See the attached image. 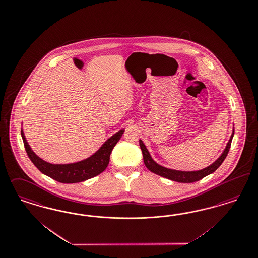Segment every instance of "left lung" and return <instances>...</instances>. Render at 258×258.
Returning a JSON list of instances; mask_svg holds the SVG:
<instances>
[{
  "label": "left lung",
  "mask_w": 258,
  "mask_h": 258,
  "mask_svg": "<svg viewBox=\"0 0 258 258\" xmlns=\"http://www.w3.org/2000/svg\"><path fill=\"white\" fill-rule=\"evenodd\" d=\"M233 135H234V129L232 131L229 143L227 144L224 152L222 153V155L216 160V162H213L212 164H210V166H208L202 170H198V171H179V170H174V169L163 167L162 165H160L157 162L153 161L150 154L141 140H140V146H141V149L143 152V162H144L145 166L150 171L157 174V175H160L163 178L169 179L171 181H178V182H194V181H199L204 177L213 173L222 164V162L225 161V159L229 153V148H230Z\"/></svg>",
  "instance_id": "1"
}]
</instances>
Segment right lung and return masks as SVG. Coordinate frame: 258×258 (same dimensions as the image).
I'll return each mask as SVG.
<instances>
[{
  "label": "right lung",
  "mask_w": 258,
  "mask_h": 258,
  "mask_svg": "<svg viewBox=\"0 0 258 258\" xmlns=\"http://www.w3.org/2000/svg\"><path fill=\"white\" fill-rule=\"evenodd\" d=\"M123 132L124 129H121L114 136H112L98 149V151H96L90 158L81 162L69 164H52L43 161L29 147L23 130H21V135L25 145V149L30 161L40 171L59 182L76 183L96 177L105 170L106 167L109 164L112 150L117 142L120 140Z\"/></svg>",
  "instance_id": "obj_1"
}]
</instances>
